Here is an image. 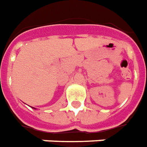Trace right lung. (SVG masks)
<instances>
[{"label": "right lung", "mask_w": 147, "mask_h": 147, "mask_svg": "<svg viewBox=\"0 0 147 147\" xmlns=\"http://www.w3.org/2000/svg\"><path fill=\"white\" fill-rule=\"evenodd\" d=\"M33 109H36V108H35V107H33Z\"/></svg>", "instance_id": "1"}]
</instances>
